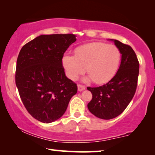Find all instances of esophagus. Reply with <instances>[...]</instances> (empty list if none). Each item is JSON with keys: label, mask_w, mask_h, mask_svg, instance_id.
Listing matches in <instances>:
<instances>
[{"label": "esophagus", "mask_w": 155, "mask_h": 155, "mask_svg": "<svg viewBox=\"0 0 155 155\" xmlns=\"http://www.w3.org/2000/svg\"><path fill=\"white\" fill-rule=\"evenodd\" d=\"M78 91H79V92H82V91L85 90V87L82 85V84H78Z\"/></svg>", "instance_id": "obj_1"}]
</instances>
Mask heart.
<instances>
[{
  "instance_id": "b5f03b06",
  "label": "heart",
  "mask_w": 155,
  "mask_h": 155,
  "mask_svg": "<svg viewBox=\"0 0 155 155\" xmlns=\"http://www.w3.org/2000/svg\"><path fill=\"white\" fill-rule=\"evenodd\" d=\"M75 56L65 54L62 64L68 78L75 80L87 71L90 76L84 81L93 80L95 83H105L111 79L117 72L120 61V53L114 45L101 42L84 44L77 48Z\"/></svg>"
}]
</instances>
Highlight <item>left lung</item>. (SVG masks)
I'll return each instance as SVG.
<instances>
[{
	"label": "left lung",
	"mask_w": 155,
	"mask_h": 155,
	"mask_svg": "<svg viewBox=\"0 0 155 155\" xmlns=\"http://www.w3.org/2000/svg\"><path fill=\"white\" fill-rule=\"evenodd\" d=\"M114 41L121 54V61L117 73L107 84L87 90L92 99L87 104L91 113L101 119L109 120L119 116L132 100L137 87L139 62L130 46L116 39Z\"/></svg>",
	"instance_id": "obj_1"
}]
</instances>
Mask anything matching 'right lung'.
I'll use <instances>...</instances> for the list:
<instances>
[{
  "label": "right lung",
  "instance_id": "1",
  "mask_svg": "<svg viewBox=\"0 0 155 155\" xmlns=\"http://www.w3.org/2000/svg\"><path fill=\"white\" fill-rule=\"evenodd\" d=\"M75 35H42L23 46L17 60L15 84L31 116L42 123L58 120L66 111L77 84L68 79L63 54Z\"/></svg>",
  "mask_w": 155,
  "mask_h": 155
}]
</instances>
